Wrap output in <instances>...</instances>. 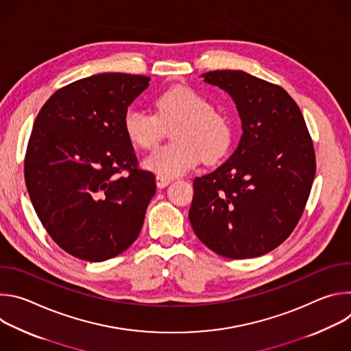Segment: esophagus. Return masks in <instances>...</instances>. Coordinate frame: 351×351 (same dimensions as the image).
Wrapping results in <instances>:
<instances>
[{"instance_id":"34e87169","label":"esophagus","mask_w":351,"mask_h":351,"mask_svg":"<svg viewBox=\"0 0 351 351\" xmlns=\"http://www.w3.org/2000/svg\"><path fill=\"white\" fill-rule=\"evenodd\" d=\"M156 182H157V186H158V187H165V186H168V184L172 182V179H171V178L161 176V175H157V176H156Z\"/></svg>"}]
</instances>
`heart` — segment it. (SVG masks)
Instances as JSON below:
<instances>
[{"mask_svg":"<svg viewBox=\"0 0 351 351\" xmlns=\"http://www.w3.org/2000/svg\"><path fill=\"white\" fill-rule=\"evenodd\" d=\"M156 115L129 107L123 114V130L129 141L143 149L154 148L162 137V126L175 125L173 143L157 148L143 160L145 169L173 178L193 168L222 160L233 144L234 128L229 115L213 108L210 99L187 86L168 88L154 98Z\"/></svg>","mask_w":351,"mask_h":351,"instance_id":"heart-1","label":"heart"}]
</instances>
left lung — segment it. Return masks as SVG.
<instances>
[{
    "mask_svg": "<svg viewBox=\"0 0 351 351\" xmlns=\"http://www.w3.org/2000/svg\"><path fill=\"white\" fill-rule=\"evenodd\" d=\"M203 77L230 94L243 134L226 162L193 180L190 223L222 257H260L283 243L303 215L317 168L313 138L280 86L243 71Z\"/></svg>",
    "mask_w": 351,
    "mask_h": 351,
    "instance_id": "left-lung-1",
    "label": "left lung"
}]
</instances>
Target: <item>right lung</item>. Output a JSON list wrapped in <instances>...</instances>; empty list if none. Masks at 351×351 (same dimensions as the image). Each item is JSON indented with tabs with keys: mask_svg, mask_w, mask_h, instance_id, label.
Listing matches in <instances>:
<instances>
[{
	"mask_svg": "<svg viewBox=\"0 0 351 351\" xmlns=\"http://www.w3.org/2000/svg\"><path fill=\"white\" fill-rule=\"evenodd\" d=\"M149 77L99 73L57 90L40 110L25 182L47 233L68 254L99 263L137 239L156 178L138 167L123 114Z\"/></svg>",
	"mask_w": 351,
	"mask_h": 351,
	"instance_id": "obj_1",
	"label": "right lung"
}]
</instances>
